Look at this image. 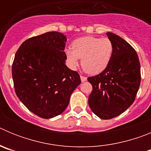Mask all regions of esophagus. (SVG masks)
Wrapping results in <instances>:
<instances>
[{
    "label": "esophagus",
    "mask_w": 151,
    "mask_h": 151,
    "mask_svg": "<svg viewBox=\"0 0 151 151\" xmlns=\"http://www.w3.org/2000/svg\"><path fill=\"white\" fill-rule=\"evenodd\" d=\"M80 78H81V81H82V82H85V81L87 80V78L85 76H80Z\"/></svg>",
    "instance_id": "obj_1"
}]
</instances>
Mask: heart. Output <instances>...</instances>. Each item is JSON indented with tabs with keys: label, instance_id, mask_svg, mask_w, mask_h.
Masks as SVG:
<instances>
[{
	"label": "heart",
	"instance_id": "b5f03b06",
	"mask_svg": "<svg viewBox=\"0 0 151 151\" xmlns=\"http://www.w3.org/2000/svg\"><path fill=\"white\" fill-rule=\"evenodd\" d=\"M73 48L64 50L66 62L71 69L78 66L79 58L84 69L90 74H97L107 67L112 58L113 46L107 38L85 36L73 42Z\"/></svg>",
	"mask_w": 151,
	"mask_h": 151
}]
</instances>
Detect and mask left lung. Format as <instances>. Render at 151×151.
<instances>
[{"instance_id": "1", "label": "left lung", "mask_w": 151, "mask_h": 151, "mask_svg": "<svg viewBox=\"0 0 151 151\" xmlns=\"http://www.w3.org/2000/svg\"><path fill=\"white\" fill-rule=\"evenodd\" d=\"M113 46L107 67L88 78L92 85L88 97L91 110L102 119L114 118L132 104L141 83L138 56L127 41L113 32H106Z\"/></svg>"}]
</instances>
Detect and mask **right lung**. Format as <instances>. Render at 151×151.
Instances as JSON below:
<instances>
[{
  "label": "right lung",
  "instance_id": "obj_1",
  "mask_svg": "<svg viewBox=\"0 0 151 151\" xmlns=\"http://www.w3.org/2000/svg\"><path fill=\"white\" fill-rule=\"evenodd\" d=\"M66 41L58 32L32 37L20 45L13 60L12 76L17 97L43 119L61 114L81 84L78 73L65 64Z\"/></svg>",
  "mask_w": 151,
  "mask_h": 151
}]
</instances>
